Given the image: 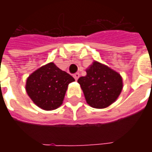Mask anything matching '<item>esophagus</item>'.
<instances>
[{
	"label": "esophagus",
	"mask_w": 152,
	"mask_h": 152,
	"mask_svg": "<svg viewBox=\"0 0 152 152\" xmlns=\"http://www.w3.org/2000/svg\"><path fill=\"white\" fill-rule=\"evenodd\" d=\"M73 77L75 78V80H78V78L80 77V74L78 72L75 73V74L73 75Z\"/></svg>",
	"instance_id": "obj_1"
}]
</instances>
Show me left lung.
Here are the masks:
<instances>
[{
  "mask_svg": "<svg viewBox=\"0 0 152 152\" xmlns=\"http://www.w3.org/2000/svg\"><path fill=\"white\" fill-rule=\"evenodd\" d=\"M77 82L83 90L86 102L94 108H106L116 101L123 89L121 74L98 61L86 69V76Z\"/></svg>",
  "mask_w": 152,
  "mask_h": 152,
  "instance_id": "1",
  "label": "left lung"
}]
</instances>
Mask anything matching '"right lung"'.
<instances>
[{
	"label": "right lung",
	"instance_id": "right-lung-1",
	"mask_svg": "<svg viewBox=\"0 0 152 152\" xmlns=\"http://www.w3.org/2000/svg\"><path fill=\"white\" fill-rule=\"evenodd\" d=\"M72 76L59 69L53 63L40 66L28 76L26 91L31 101L45 111L55 110L63 104Z\"/></svg>",
	"mask_w": 152,
	"mask_h": 152
}]
</instances>
